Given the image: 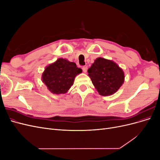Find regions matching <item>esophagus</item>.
Masks as SVG:
<instances>
[{
	"label": "esophagus",
	"mask_w": 160,
	"mask_h": 160,
	"mask_svg": "<svg viewBox=\"0 0 160 160\" xmlns=\"http://www.w3.org/2000/svg\"><path fill=\"white\" fill-rule=\"evenodd\" d=\"M88 67L87 66H84V67H83V68H82V69H83V71L85 72H87V71H88Z\"/></svg>",
	"instance_id": "34e87169"
}]
</instances>
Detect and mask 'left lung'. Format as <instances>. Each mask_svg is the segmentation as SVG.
<instances>
[{
    "label": "left lung",
    "mask_w": 160,
    "mask_h": 160,
    "mask_svg": "<svg viewBox=\"0 0 160 160\" xmlns=\"http://www.w3.org/2000/svg\"><path fill=\"white\" fill-rule=\"evenodd\" d=\"M88 71L92 83L101 95L114 94L124 83L123 69L114 61L103 57L97 58Z\"/></svg>",
    "instance_id": "left-lung-1"
}]
</instances>
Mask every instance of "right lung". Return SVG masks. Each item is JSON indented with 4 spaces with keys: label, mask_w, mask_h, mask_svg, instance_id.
<instances>
[{
    "label": "right lung",
    "mask_w": 160,
    "mask_h": 160,
    "mask_svg": "<svg viewBox=\"0 0 160 160\" xmlns=\"http://www.w3.org/2000/svg\"><path fill=\"white\" fill-rule=\"evenodd\" d=\"M81 72L82 69L74 62L59 58L45 67L41 79L52 93L65 94L73 85L75 77Z\"/></svg>",
    "instance_id": "obj_1"
}]
</instances>
